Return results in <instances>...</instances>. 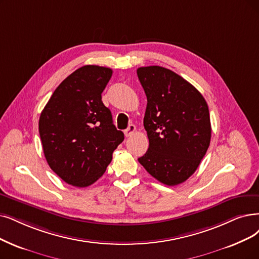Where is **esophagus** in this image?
<instances>
[{
  "mask_svg": "<svg viewBox=\"0 0 259 259\" xmlns=\"http://www.w3.org/2000/svg\"><path fill=\"white\" fill-rule=\"evenodd\" d=\"M135 132H136V126L134 125V124H130L128 127L124 131V135H125L126 137H131Z\"/></svg>",
  "mask_w": 259,
  "mask_h": 259,
  "instance_id": "1",
  "label": "esophagus"
}]
</instances>
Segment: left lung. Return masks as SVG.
<instances>
[{
	"mask_svg": "<svg viewBox=\"0 0 259 259\" xmlns=\"http://www.w3.org/2000/svg\"><path fill=\"white\" fill-rule=\"evenodd\" d=\"M148 104L143 125L149 149L138 161L160 183H184L198 169L211 137L207 103L175 72L159 66L137 69Z\"/></svg>",
	"mask_w": 259,
	"mask_h": 259,
	"instance_id": "8db88e82",
	"label": "left lung"
}]
</instances>
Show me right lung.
I'll use <instances>...</instances> for the list:
<instances>
[{"mask_svg":"<svg viewBox=\"0 0 259 259\" xmlns=\"http://www.w3.org/2000/svg\"><path fill=\"white\" fill-rule=\"evenodd\" d=\"M111 75L112 70L105 67L78 68L60 82L39 118V135L50 168L75 187L97 182L124 140L102 102Z\"/></svg>","mask_w":259,"mask_h":259,"instance_id":"1","label":"right lung"}]
</instances>
